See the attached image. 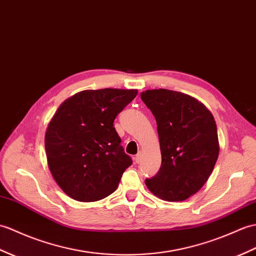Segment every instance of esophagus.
Masks as SVG:
<instances>
[{
    "mask_svg": "<svg viewBox=\"0 0 256 256\" xmlns=\"http://www.w3.org/2000/svg\"><path fill=\"white\" fill-rule=\"evenodd\" d=\"M140 162H142V152H140L138 154V155L135 156V162H136V164H140Z\"/></svg>",
    "mask_w": 256,
    "mask_h": 256,
    "instance_id": "obj_1",
    "label": "esophagus"
}]
</instances>
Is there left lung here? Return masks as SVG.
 I'll list each match as a JSON object with an SVG mask.
<instances>
[{
    "instance_id": "left-lung-1",
    "label": "left lung",
    "mask_w": 256,
    "mask_h": 256,
    "mask_svg": "<svg viewBox=\"0 0 256 256\" xmlns=\"http://www.w3.org/2000/svg\"><path fill=\"white\" fill-rule=\"evenodd\" d=\"M140 98L156 118L162 152V167L146 186L164 200H186L204 186L216 164V122L203 104L180 92L152 89Z\"/></svg>"
}]
</instances>
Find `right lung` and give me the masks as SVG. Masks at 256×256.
Returning a JSON list of instances; mask_svg holds the SVG:
<instances>
[{
    "mask_svg": "<svg viewBox=\"0 0 256 256\" xmlns=\"http://www.w3.org/2000/svg\"><path fill=\"white\" fill-rule=\"evenodd\" d=\"M136 94V89L82 90L58 108L44 147L53 179L70 198L94 202L116 190L133 162L114 122Z\"/></svg>",
    "mask_w": 256,
    "mask_h": 256,
    "instance_id": "obj_1",
    "label": "right lung"
}]
</instances>
